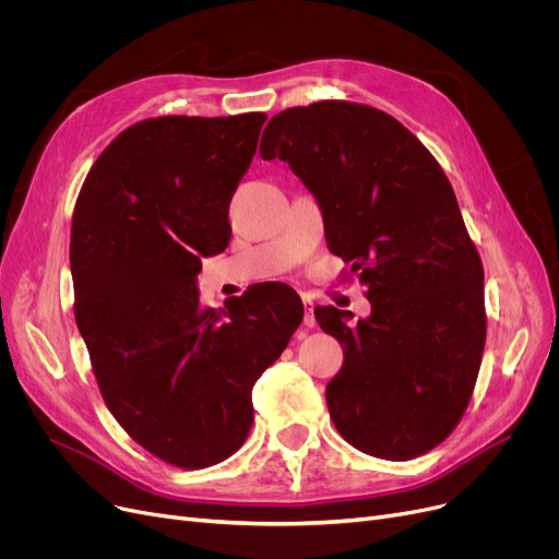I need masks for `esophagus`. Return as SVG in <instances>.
Instances as JSON below:
<instances>
[{
  "instance_id": "1",
  "label": "esophagus",
  "mask_w": 559,
  "mask_h": 559,
  "mask_svg": "<svg viewBox=\"0 0 559 559\" xmlns=\"http://www.w3.org/2000/svg\"><path fill=\"white\" fill-rule=\"evenodd\" d=\"M304 324L308 326V329H314L317 326V321H314V301L310 299V297H304Z\"/></svg>"
}]
</instances>
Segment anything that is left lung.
<instances>
[{"label": "left lung", "mask_w": 559, "mask_h": 559, "mask_svg": "<svg viewBox=\"0 0 559 559\" xmlns=\"http://www.w3.org/2000/svg\"><path fill=\"white\" fill-rule=\"evenodd\" d=\"M262 160H283L319 203L329 249L367 287L371 314L317 308L344 350L326 385L350 447L413 460L451 435L472 399L487 335L483 262L455 192L392 115L317 102L274 115Z\"/></svg>", "instance_id": "8db88e82"}]
</instances>
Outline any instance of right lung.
<instances>
[{
	"mask_svg": "<svg viewBox=\"0 0 559 559\" xmlns=\"http://www.w3.org/2000/svg\"><path fill=\"white\" fill-rule=\"evenodd\" d=\"M264 120L138 122L102 152L74 205V317L102 396L142 449L181 468L245 444L255 380L304 319L283 283L249 287L226 310L199 306L201 258L230 240L228 203Z\"/></svg>",
	"mask_w": 559,
	"mask_h": 559,
	"instance_id": "1",
	"label": "right lung"
}]
</instances>
